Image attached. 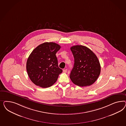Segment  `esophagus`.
<instances>
[{
	"mask_svg": "<svg viewBox=\"0 0 126 126\" xmlns=\"http://www.w3.org/2000/svg\"><path fill=\"white\" fill-rule=\"evenodd\" d=\"M63 72L64 73H67V70L66 69H64V70H63Z\"/></svg>",
	"mask_w": 126,
	"mask_h": 126,
	"instance_id": "1",
	"label": "esophagus"
}]
</instances>
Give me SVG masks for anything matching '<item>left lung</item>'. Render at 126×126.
<instances>
[{"label":"left lung","instance_id":"8db88e82","mask_svg":"<svg viewBox=\"0 0 126 126\" xmlns=\"http://www.w3.org/2000/svg\"><path fill=\"white\" fill-rule=\"evenodd\" d=\"M71 50L74 64L70 78L75 84L83 87L93 84L98 78L101 66L98 59L91 50L85 46H73Z\"/></svg>","mask_w":126,"mask_h":126}]
</instances>
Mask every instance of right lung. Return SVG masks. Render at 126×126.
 Listing matches in <instances>:
<instances>
[{
    "mask_svg": "<svg viewBox=\"0 0 126 126\" xmlns=\"http://www.w3.org/2000/svg\"><path fill=\"white\" fill-rule=\"evenodd\" d=\"M61 46L54 42H44L33 50L26 63L27 73L31 81L42 88L51 86L62 70L59 67L56 53Z\"/></svg>",
    "mask_w": 126,
    "mask_h": 126,
    "instance_id": "obj_1",
    "label": "right lung"
}]
</instances>
